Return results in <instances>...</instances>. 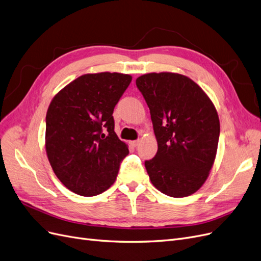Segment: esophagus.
Instances as JSON below:
<instances>
[{
    "label": "esophagus",
    "instance_id": "1",
    "mask_svg": "<svg viewBox=\"0 0 261 261\" xmlns=\"http://www.w3.org/2000/svg\"><path fill=\"white\" fill-rule=\"evenodd\" d=\"M140 140H134V141H130V144L133 146V147H136V146H138L139 144H140Z\"/></svg>",
    "mask_w": 261,
    "mask_h": 261
}]
</instances>
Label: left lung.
I'll return each instance as SVG.
<instances>
[{"mask_svg":"<svg viewBox=\"0 0 261 261\" xmlns=\"http://www.w3.org/2000/svg\"><path fill=\"white\" fill-rule=\"evenodd\" d=\"M150 112L157 154L145 162L153 186L171 197L194 194L215 163L220 121L212 99L181 73L150 72L136 80Z\"/></svg>","mask_w":261,"mask_h":261,"instance_id":"obj_1","label":"left lung"}]
</instances>
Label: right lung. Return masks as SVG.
I'll return each mask as SVG.
<instances>
[{
	"instance_id": "obj_1",
	"label": "right lung",
	"mask_w": 261,
	"mask_h": 261,
	"mask_svg": "<svg viewBox=\"0 0 261 261\" xmlns=\"http://www.w3.org/2000/svg\"><path fill=\"white\" fill-rule=\"evenodd\" d=\"M130 74L86 73L53 97L46 113L45 150L56 176L81 196H95L116 181L128 145L115 132L113 112Z\"/></svg>"
}]
</instances>
